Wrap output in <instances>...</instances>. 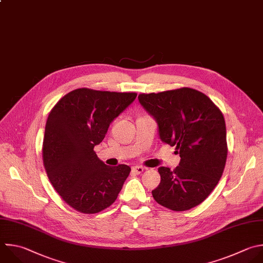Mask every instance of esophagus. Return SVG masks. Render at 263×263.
<instances>
[{"label": "esophagus", "mask_w": 263, "mask_h": 263, "mask_svg": "<svg viewBox=\"0 0 263 263\" xmlns=\"http://www.w3.org/2000/svg\"><path fill=\"white\" fill-rule=\"evenodd\" d=\"M143 170H144V167H142V166H140V165H136V166L132 167V171H133L134 173H136V174L142 173Z\"/></svg>", "instance_id": "34e87169"}]
</instances>
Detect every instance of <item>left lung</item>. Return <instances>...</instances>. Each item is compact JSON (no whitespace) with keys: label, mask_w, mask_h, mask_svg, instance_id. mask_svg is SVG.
<instances>
[{"label":"left lung","mask_w":263,"mask_h":263,"mask_svg":"<svg viewBox=\"0 0 263 263\" xmlns=\"http://www.w3.org/2000/svg\"><path fill=\"white\" fill-rule=\"evenodd\" d=\"M138 100L157 121L161 140L176 146L181 157L173 170L158 168L161 182L152 191L154 199L176 212L200 204L225 168L228 149L222 111L206 95L190 87L140 94Z\"/></svg>","instance_id":"left-lung-1"}]
</instances>
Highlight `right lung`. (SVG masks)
I'll use <instances>...</instances> for the list:
<instances>
[{"label":"right lung","mask_w":263,"mask_h":263,"mask_svg":"<svg viewBox=\"0 0 263 263\" xmlns=\"http://www.w3.org/2000/svg\"><path fill=\"white\" fill-rule=\"evenodd\" d=\"M136 96L82 87L61 98L49 112L42 148L44 168L54 190L77 212L96 214L118 198L131 168L107 166L94 146Z\"/></svg>","instance_id":"add662e5"}]
</instances>
